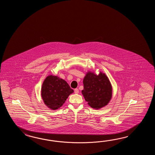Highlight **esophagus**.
Here are the masks:
<instances>
[{"instance_id":"1","label":"esophagus","mask_w":155,"mask_h":155,"mask_svg":"<svg viewBox=\"0 0 155 155\" xmlns=\"http://www.w3.org/2000/svg\"><path fill=\"white\" fill-rule=\"evenodd\" d=\"M79 92V90H78V89H75L74 90V92H75V94H78Z\"/></svg>"}]
</instances>
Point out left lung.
Wrapping results in <instances>:
<instances>
[{
    "instance_id": "8db88e82",
    "label": "left lung",
    "mask_w": 155,
    "mask_h": 155,
    "mask_svg": "<svg viewBox=\"0 0 155 155\" xmlns=\"http://www.w3.org/2000/svg\"><path fill=\"white\" fill-rule=\"evenodd\" d=\"M82 94L89 106L95 109L107 105L112 97V86L104 73L97 75L89 71L83 80Z\"/></svg>"
}]
</instances>
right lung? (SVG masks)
<instances>
[{
    "label": "right lung",
    "instance_id": "right-lung-1",
    "mask_svg": "<svg viewBox=\"0 0 155 155\" xmlns=\"http://www.w3.org/2000/svg\"><path fill=\"white\" fill-rule=\"evenodd\" d=\"M73 92L74 90L66 81L57 76H47L41 87V97L44 104L51 110H57L63 106Z\"/></svg>",
    "mask_w": 155,
    "mask_h": 155
}]
</instances>
